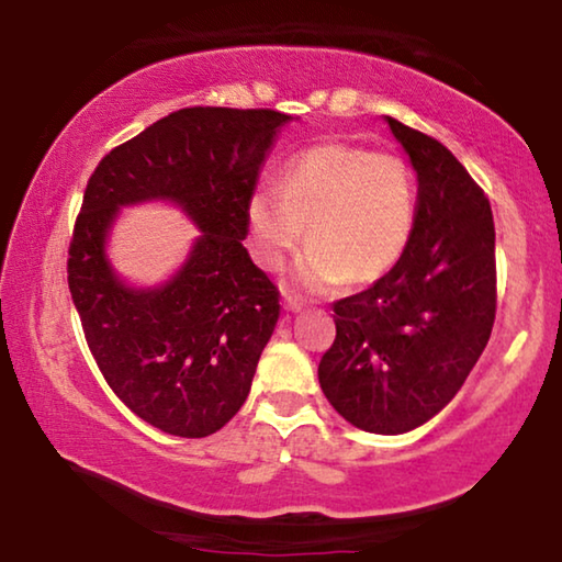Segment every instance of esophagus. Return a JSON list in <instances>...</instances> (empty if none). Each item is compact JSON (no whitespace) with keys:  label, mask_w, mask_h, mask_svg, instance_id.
I'll return each instance as SVG.
<instances>
[{"label":"esophagus","mask_w":562,"mask_h":562,"mask_svg":"<svg viewBox=\"0 0 562 562\" xmlns=\"http://www.w3.org/2000/svg\"><path fill=\"white\" fill-rule=\"evenodd\" d=\"M284 307H288V311H292V313L303 311V300H300L297 295H292V292H284Z\"/></svg>","instance_id":"esophagus-1"}]
</instances>
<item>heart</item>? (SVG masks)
I'll return each instance as SVG.
<instances>
[{
  "mask_svg": "<svg viewBox=\"0 0 562 562\" xmlns=\"http://www.w3.org/2000/svg\"><path fill=\"white\" fill-rule=\"evenodd\" d=\"M255 259L280 270L307 236L297 280L330 290L394 270L415 228V183L405 160L344 142H323L284 165L278 191L259 188L247 205Z\"/></svg>",
  "mask_w": 562,
  "mask_h": 562,
  "instance_id": "b5f03b06",
  "label": "heart"
}]
</instances>
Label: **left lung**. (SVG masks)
<instances>
[{
	"label": "left lung",
	"instance_id": "1",
	"mask_svg": "<svg viewBox=\"0 0 562 562\" xmlns=\"http://www.w3.org/2000/svg\"><path fill=\"white\" fill-rule=\"evenodd\" d=\"M417 172L415 228L394 270L334 303L321 390L351 425L394 436L438 415L486 349L496 318L494 216L446 145L386 116Z\"/></svg>",
	"mask_w": 562,
	"mask_h": 562
}]
</instances>
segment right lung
Returning <instances> with one entry per match:
<instances>
[{
    "mask_svg": "<svg viewBox=\"0 0 562 562\" xmlns=\"http://www.w3.org/2000/svg\"><path fill=\"white\" fill-rule=\"evenodd\" d=\"M274 109L188 106L101 157L68 247V288L91 357L134 415L162 432L205 438L247 400L280 318V290L251 262L247 205L280 126ZM170 198L204 234L157 291L113 278L103 239L124 202Z\"/></svg>",
    "mask_w": 562,
    "mask_h": 562,
    "instance_id": "obj_1",
    "label": "right lung"
}]
</instances>
